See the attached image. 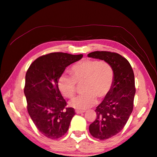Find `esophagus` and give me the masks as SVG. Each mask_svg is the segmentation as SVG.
I'll return each instance as SVG.
<instances>
[{
    "label": "esophagus",
    "instance_id": "esophagus-1",
    "mask_svg": "<svg viewBox=\"0 0 157 157\" xmlns=\"http://www.w3.org/2000/svg\"><path fill=\"white\" fill-rule=\"evenodd\" d=\"M75 112H76V113H78V114L84 113V111H79V110H76V111H75Z\"/></svg>",
    "mask_w": 157,
    "mask_h": 157
}]
</instances>
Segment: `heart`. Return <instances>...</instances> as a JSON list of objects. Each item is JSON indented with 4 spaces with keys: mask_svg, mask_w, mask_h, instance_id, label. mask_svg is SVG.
Wrapping results in <instances>:
<instances>
[{
    "mask_svg": "<svg viewBox=\"0 0 157 157\" xmlns=\"http://www.w3.org/2000/svg\"><path fill=\"white\" fill-rule=\"evenodd\" d=\"M71 76L62 75L57 81L60 92L71 98L76 91V83L82 85V95L74 98L70 102L71 106L84 110L93 106L96 98L102 100L108 95L113 86L114 70L105 61L83 59L70 67Z\"/></svg>",
    "mask_w": 157,
    "mask_h": 157,
    "instance_id": "1",
    "label": "heart"
}]
</instances>
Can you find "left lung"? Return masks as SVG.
<instances>
[{
	"mask_svg": "<svg viewBox=\"0 0 157 157\" xmlns=\"http://www.w3.org/2000/svg\"><path fill=\"white\" fill-rule=\"evenodd\" d=\"M88 57L107 61L114 70L113 86L96 107V118L89 127L94 137L105 140L122 131L133 110L136 91L134 72L128 61L118 53L94 51L89 53Z\"/></svg>",
	"mask_w": 157,
	"mask_h": 157,
	"instance_id": "obj_1",
	"label": "left lung"
}]
</instances>
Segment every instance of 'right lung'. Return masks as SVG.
<instances>
[{
	"label": "right lung",
	"instance_id": "right-lung-1",
	"mask_svg": "<svg viewBox=\"0 0 157 157\" xmlns=\"http://www.w3.org/2000/svg\"><path fill=\"white\" fill-rule=\"evenodd\" d=\"M82 55L52 52L36 59L26 71L24 92L27 111L41 133L55 140L61 137L69 128L75 115L57 86V81L69 65L81 59Z\"/></svg>",
	"mask_w": 157,
	"mask_h": 157
}]
</instances>
